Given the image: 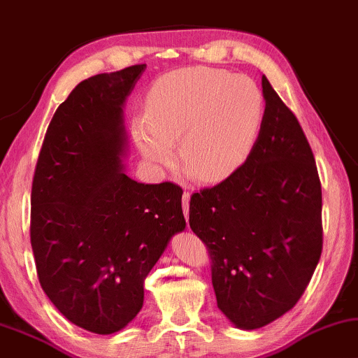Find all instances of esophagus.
<instances>
[{"mask_svg":"<svg viewBox=\"0 0 358 358\" xmlns=\"http://www.w3.org/2000/svg\"><path fill=\"white\" fill-rule=\"evenodd\" d=\"M189 197H191V194L189 193H183V199H181V202H183V212H185V218H186V222H188V218H189Z\"/></svg>","mask_w":358,"mask_h":358,"instance_id":"obj_1","label":"esophagus"}]
</instances>
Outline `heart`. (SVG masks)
<instances>
[{"instance_id":"b5f03b06","label":"heart","mask_w":358,"mask_h":358,"mask_svg":"<svg viewBox=\"0 0 358 358\" xmlns=\"http://www.w3.org/2000/svg\"><path fill=\"white\" fill-rule=\"evenodd\" d=\"M265 99L252 78L213 67H186L159 78L149 115L138 117L135 138L149 162L180 157L196 178L215 181L252 151L264 124Z\"/></svg>"}]
</instances>
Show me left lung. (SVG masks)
<instances>
[{
    "label": "left lung",
    "instance_id": "obj_1",
    "mask_svg": "<svg viewBox=\"0 0 358 358\" xmlns=\"http://www.w3.org/2000/svg\"><path fill=\"white\" fill-rule=\"evenodd\" d=\"M265 115L246 162L193 193L189 227L212 259L217 306L257 329L296 306L322 255V183L292 110L262 77Z\"/></svg>",
    "mask_w": 358,
    "mask_h": 358
}]
</instances>
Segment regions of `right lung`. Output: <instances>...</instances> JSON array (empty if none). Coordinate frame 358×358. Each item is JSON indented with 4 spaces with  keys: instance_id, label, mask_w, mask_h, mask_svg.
<instances>
[{
    "instance_id": "add662e5",
    "label": "right lung",
    "mask_w": 358,
    "mask_h": 358,
    "mask_svg": "<svg viewBox=\"0 0 358 358\" xmlns=\"http://www.w3.org/2000/svg\"><path fill=\"white\" fill-rule=\"evenodd\" d=\"M138 64L80 82L48 127L31 183L30 243L40 285L69 322L96 334L141 310L145 280L186 227L183 189L124 172V104Z\"/></svg>"
}]
</instances>
